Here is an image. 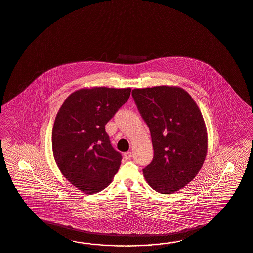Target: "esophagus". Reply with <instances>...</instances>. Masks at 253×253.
I'll use <instances>...</instances> for the list:
<instances>
[{
    "label": "esophagus",
    "mask_w": 253,
    "mask_h": 253,
    "mask_svg": "<svg viewBox=\"0 0 253 253\" xmlns=\"http://www.w3.org/2000/svg\"><path fill=\"white\" fill-rule=\"evenodd\" d=\"M131 156H132V153H131V151H127V152H125V153L123 154V157H124L125 160L131 159Z\"/></svg>",
    "instance_id": "esophagus-1"
}]
</instances>
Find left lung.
<instances>
[{
	"instance_id": "left-lung-1",
	"label": "left lung",
	"mask_w": 253,
	"mask_h": 253,
	"mask_svg": "<svg viewBox=\"0 0 253 253\" xmlns=\"http://www.w3.org/2000/svg\"><path fill=\"white\" fill-rule=\"evenodd\" d=\"M148 124L154 157L143 169L148 185L170 194L192 181L206 160L207 126L200 108L182 87L134 88L131 92Z\"/></svg>"
}]
</instances>
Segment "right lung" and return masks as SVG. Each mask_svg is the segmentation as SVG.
Segmentation results:
<instances>
[{
	"label": "right lung",
	"mask_w": 253,
	"mask_h": 253,
	"mask_svg": "<svg viewBox=\"0 0 253 253\" xmlns=\"http://www.w3.org/2000/svg\"><path fill=\"white\" fill-rule=\"evenodd\" d=\"M131 87H84L70 94L56 115L52 151L61 174L86 194L112 182L122 155L110 144L105 124L131 95Z\"/></svg>",
	"instance_id": "right-lung-1"
}]
</instances>
